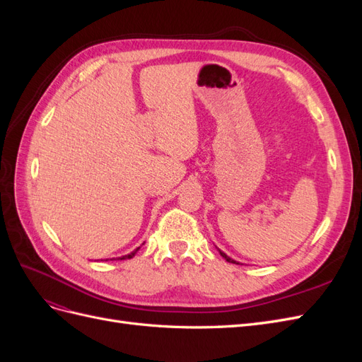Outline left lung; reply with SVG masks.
Masks as SVG:
<instances>
[{"instance_id": "obj_1", "label": "left lung", "mask_w": 362, "mask_h": 362, "mask_svg": "<svg viewBox=\"0 0 362 362\" xmlns=\"http://www.w3.org/2000/svg\"><path fill=\"white\" fill-rule=\"evenodd\" d=\"M221 255H222V257H223V258H225V259H226L228 262H233V264H238V262H235L234 259H231V258H229L228 255H225V254H223V252H221Z\"/></svg>"}]
</instances>
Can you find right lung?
Segmentation results:
<instances>
[{"instance_id":"add662e5","label":"right lung","mask_w":362,"mask_h":362,"mask_svg":"<svg viewBox=\"0 0 362 362\" xmlns=\"http://www.w3.org/2000/svg\"><path fill=\"white\" fill-rule=\"evenodd\" d=\"M140 247H137L136 250H133V252H131V254H128V255H124V257H119L117 259H129V258H133L136 254H137V250H139Z\"/></svg>"}]
</instances>
